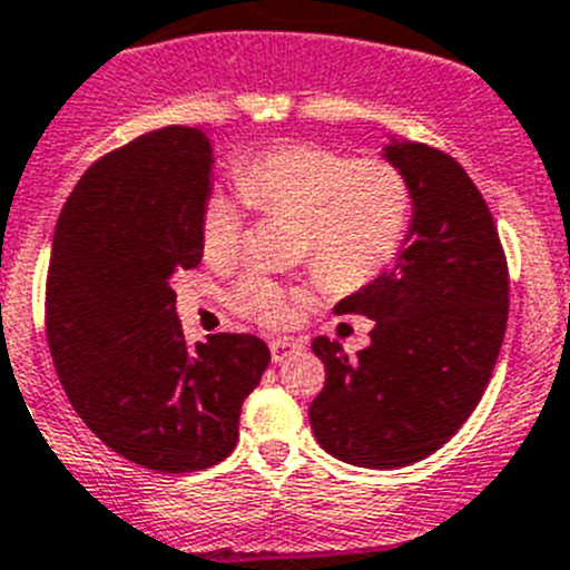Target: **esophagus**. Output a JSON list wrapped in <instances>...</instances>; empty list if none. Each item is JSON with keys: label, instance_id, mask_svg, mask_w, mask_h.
Here are the masks:
<instances>
[{"label": "esophagus", "instance_id": "1", "mask_svg": "<svg viewBox=\"0 0 570 570\" xmlns=\"http://www.w3.org/2000/svg\"><path fill=\"white\" fill-rule=\"evenodd\" d=\"M301 348H304V343L295 341V337H275V341H269V355H273V363L286 361V357L301 352Z\"/></svg>", "mask_w": 570, "mask_h": 570}]
</instances>
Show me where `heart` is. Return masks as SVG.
Returning <instances> with one entry per match:
<instances>
[{
  "label": "heart",
  "mask_w": 570,
  "mask_h": 570,
  "mask_svg": "<svg viewBox=\"0 0 570 570\" xmlns=\"http://www.w3.org/2000/svg\"><path fill=\"white\" fill-rule=\"evenodd\" d=\"M235 184L253 209L295 218L304 249L323 281L357 289L397 255L412 215L406 176L386 158H352L312 141L266 147L235 167ZM244 202L213 189L198 213L202 253L209 264H233L244 240ZM297 289L249 273L235 284L233 304L244 317L281 326L292 317Z\"/></svg>",
  "instance_id": "heart-1"
}]
</instances>
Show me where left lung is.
I'll use <instances>...</instances> for the list:
<instances>
[{
	"label": "left lung",
	"instance_id": "left-lung-1",
	"mask_svg": "<svg viewBox=\"0 0 570 570\" xmlns=\"http://www.w3.org/2000/svg\"><path fill=\"white\" fill-rule=\"evenodd\" d=\"M412 189V224L397 261L337 315L374 321L348 357L330 337L312 352L326 386L309 406L317 443L361 469H400L449 443L483 397L509 321V266L489 204L443 150L383 147Z\"/></svg>",
	"mask_w": 570,
	"mask_h": 570
}]
</instances>
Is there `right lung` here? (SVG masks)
Returning <instances> with one entry per match:
<instances>
[{"mask_svg": "<svg viewBox=\"0 0 570 570\" xmlns=\"http://www.w3.org/2000/svg\"><path fill=\"white\" fill-rule=\"evenodd\" d=\"M213 147L164 127L107 153L61 209L48 269V346L70 406L116 454L167 474L222 463L269 366L255 335L184 341L173 275L202 264Z\"/></svg>", "mask_w": 570, "mask_h": 570, "instance_id": "right-lung-1", "label": "right lung"}]
</instances>
